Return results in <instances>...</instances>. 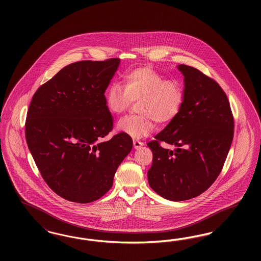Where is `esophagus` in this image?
<instances>
[{
	"mask_svg": "<svg viewBox=\"0 0 261 261\" xmlns=\"http://www.w3.org/2000/svg\"><path fill=\"white\" fill-rule=\"evenodd\" d=\"M133 145H134V147H135L136 149H141V147L143 146V143H142L141 141H139L138 139H134V140H133Z\"/></svg>",
	"mask_w": 261,
	"mask_h": 261,
	"instance_id": "1",
	"label": "esophagus"
}]
</instances>
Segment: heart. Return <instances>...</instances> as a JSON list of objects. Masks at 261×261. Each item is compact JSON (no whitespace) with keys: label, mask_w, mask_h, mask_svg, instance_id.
<instances>
[{"label":"heart","mask_w":261,"mask_h":261,"mask_svg":"<svg viewBox=\"0 0 261 261\" xmlns=\"http://www.w3.org/2000/svg\"><path fill=\"white\" fill-rule=\"evenodd\" d=\"M151 115L158 119H165L173 112L174 102L167 92H159L147 101Z\"/></svg>","instance_id":"heart-1"}]
</instances>
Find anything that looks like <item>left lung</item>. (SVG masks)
Instances as JSON below:
<instances>
[{
	"instance_id": "obj_1",
	"label": "left lung",
	"mask_w": 261,
	"mask_h": 261,
	"mask_svg": "<svg viewBox=\"0 0 261 261\" xmlns=\"http://www.w3.org/2000/svg\"><path fill=\"white\" fill-rule=\"evenodd\" d=\"M114 63L66 65L38 89L27 112L25 138L41 176L69 201L88 203L105 196L132 149L124 132L101 140L113 128L105 92L117 69Z\"/></svg>"
}]
</instances>
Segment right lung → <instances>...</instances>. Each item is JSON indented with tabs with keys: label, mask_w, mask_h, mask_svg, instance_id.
Returning <instances> with one entry per match:
<instances>
[{
	"label": "right lung",
	"mask_w": 261,
	"mask_h": 261,
	"mask_svg": "<svg viewBox=\"0 0 261 261\" xmlns=\"http://www.w3.org/2000/svg\"><path fill=\"white\" fill-rule=\"evenodd\" d=\"M178 70L185 85L180 110L148 143L152 151L149 186L175 201L198 197L214 183L234 137V117L222 88L195 67L180 64ZM161 141L175 149H163Z\"/></svg>",
	"instance_id": "1"
}]
</instances>
